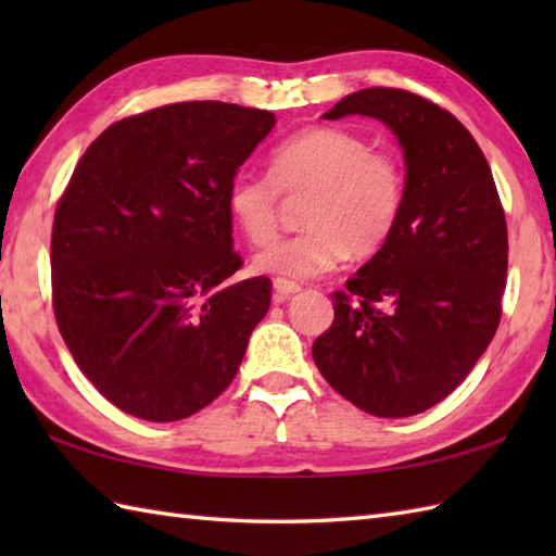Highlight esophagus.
Returning <instances> with one entry per match:
<instances>
[{
    "instance_id": "obj_1",
    "label": "esophagus",
    "mask_w": 556,
    "mask_h": 556,
    "mask_svg": "<svg viewBox=\"0 0 556 556\" xmlns=\"http://www.w3.org/2000/svg\"><path fill=\"white\" fill-rule=\"evenodd\" d=\"M299 291H301V287L296 285V281L275 279V301H277V303H285V301H289L291 296H296Z\"/></svg>"
}]
</instances>
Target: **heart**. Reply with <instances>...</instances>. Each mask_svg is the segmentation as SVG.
<instances>
[{"instance_id":"1","label":"heart","mask_w":556,"mask_h":556,"mask_svg":"<svg viewBox=\"0 0 556 556\" xmlns=\"http://www.w3.org/2000/svg\"><path fill=\"white\" fill-rule=\"evenodd\" d=\"M267 179L239 174L229 184L233 227L253 245L277 233V191H311L303 224L308 231L271 243L253 269L287 281H308L339 267L353 253L375 255L394 233L406 198L401 164L372 152L368 138L337 126H308L269 152Z\"/></svg>"}]
</instances>
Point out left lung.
<instances>
[{
    "instance_id": "1",
    "label": "left lung",
    "mask_w": 556,
    "mask_h": 556,
    "mask_svg": "<svg viewBox=\"0 0 556 556\" xmlns=\"http://www.w3.org/2000/svg\"><path fill=\"white\" fill-rule=\"evenodd\" d=\"M351 114L396 136L406 198L389 241L334 293L313 358L353 406L406 418L452 394L497 332L506 219L490 164L454 114L406 90L365 88L323 116Z\"/></svg>"
}]
</instances>
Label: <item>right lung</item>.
I'll use <instances>...</instances> for the list:
<instances>
[{"mask_svg":"<svg viewBox=\"0 0 556 556\" xmlns=\"http://www.w3.org/2000/svg\"><path fill=\"white\" fill-rule=\"evenodd\" d=\"M275 114L176 102L112 124L76 164L52 227V303L71 356L128 416L215 401L269 311L271 281H229V184Z\"/></svg>","mask_w":556,"mask_h":556,"instance_id":"1","label":"right lung"}]
</instances>
